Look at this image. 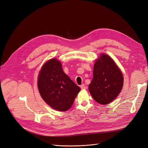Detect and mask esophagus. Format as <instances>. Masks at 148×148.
<instances>
[{"mask_svg": "<svg viewBox=\"0 0 148 148\" xmlns=\"http://www.w3.org/2000/svg\"><path fill=\"white\" fill-rule=\"evenodd\" d=\"M80 87H81V89H86V87L85 84H82L80 86Z\"/></svg>", "mask_w": 148, "mask_h": 148, "instance_id": "esophagus-1", "label": "esophagus"}]
</instances>
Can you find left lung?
Wrapping results in <instances>:
<instances>
[{
    "label": "left lung",
    "mask_w": 148,
    "mask_h": 148,
    "mask_svg": "<svg viewBox=\"0 0 148 148\" xmlns=\"http://www.w3.org/2000/svg\"><path fill=\"white\" fill-rule=\"evenodd\" d=\"M93 78L88 86L93 98L101 104L111 103L120 93L123 76L114 61L108 55L101 54L93 66Z\"/></svg>",
    "instance_id": "obj_1"
}]
</instances>
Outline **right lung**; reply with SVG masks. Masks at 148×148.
<instances>
[{
    "label": "right lung",
    "instance_id": "add662e5",
    "mask_svg": "<svg viewBox=\"0 0 148 148\" xmlns=\"http://www.w3.org/2000/svg\"><path fill=\"white\" fill-rule=\"evenodd\" d=\"M41 97L51 108L67 111L73 104L81 88L64 72L61 62L55 58L46 62L38 76Z\"/></svg>",
    "mask_w": 148,
    "mask_h": 148
}]
</instances>
